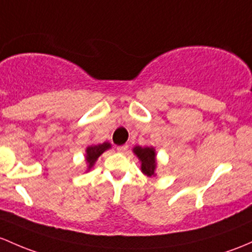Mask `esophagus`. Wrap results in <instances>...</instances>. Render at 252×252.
I'll return each instance as SVG.
<instances>
[{
	"instance_id": "obj_1",
	"label": "esophagus",
	"mask_w": 252,
	"mask_h": 252,
	"mask_svg": "<svg viewBox=\"0 0 252 252\" xmlns=\"http://www.w3.org/2000/svg\"><path fill=\"white\" fill-rule=\"evenodd\" d=\"M126 150H128V145H123V146H118L117 151L121 153H126Z\"/></svg>"
}]
</instances>
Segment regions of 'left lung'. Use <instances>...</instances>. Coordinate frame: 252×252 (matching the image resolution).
Here are the masks:
<instances>
[{
    "label": "left lung",
    "mask_w": 252,
    "mask_h": 252,
    "mask_svg": "<svg viewBox=\"0 0 252 252\" xmlns=\"http://www.w3.org/2000/svg\"><path fill=\"white\" fill-rule=\"evenodd\" d=\"M134 153L141 160V170L147 176L155 175L156 169V152L153 147H135Z\"/></svg>",
    "instance_id": "8db88e82"
}]
</instances>
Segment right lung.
Here are the masks:
<instances>
[{
  "label": "right lung",
  "instance_id": "right-lung-1",
  "mask_svg": "<svg viewBox=\"0 0 252 252\" xmlns=\"http://www.w3.org/2000/svg\"><path fill=\"white\" fill-rule=\"evenodd\" d=\"M111 147V145L108 142H104V144H100V145H95V146H89L87 148V156H86V159L88 161L89 164V169L94 165L95 160L105 152L106 150Z\"/></svg>",
  "mask_w": 252,
  "mask_h": 252
}]
</instances>
